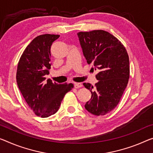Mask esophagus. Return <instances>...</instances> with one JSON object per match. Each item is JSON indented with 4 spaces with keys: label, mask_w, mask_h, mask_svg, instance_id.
<instances>
[{
    "label": "esophagus",
    "mask_w": 153,
    "mask_h": 153,
    "mask_svg": "<svg viewBox=\"0 0 153 153\" xmlns=\"http://www.w3.org/2000/svg\"><path fill=\"white\" fill-rule=\"evenodd\" d=\"M82 86H83V85H82L81 83H74V88H81Z\"/></svg>",
    "instance_id": "1"
}]
</instances>
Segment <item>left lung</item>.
<instances>
[{"label":"left lung","instance_id":"8db88e82","mask_svg":"<svg viewBox=\"0 0 153 153\" xmlns=\"http://www.w3.org/2000/svg\"><path fill=\"white\" fill-rule=\"evenodd\" d=\"M85 58L91 69L98 70L94 87L84 83L91 93L86 110L96 116H104L116 107L129 79V58L123 44L107 31L94 30L77 33Z\"/></svg>","mask_w":153,"mask_h":153}]
</instances>
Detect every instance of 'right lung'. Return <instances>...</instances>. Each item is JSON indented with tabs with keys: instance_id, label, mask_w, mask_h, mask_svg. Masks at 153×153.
Listing matches in <instances>:
<instances>
[{
	"instance_id": "1",
	"label": "right lung",
	"mask_w": 153,
	"mask_h": 153,
	"mask_svg": "<svg viewBox=\"0 0 153 153\" xmlns=\"http://www.w3.org/2000/svg\"><path fill=\"white\" fill-rule=\"evenodd\" d=\"M59 37L51 34L36 37L25 48L18 64V88L30 109L42 117L55 114L65 94L74 88L72 83H53L44 77L51 66V45Z\"/></svg>"
}]
</instances>
